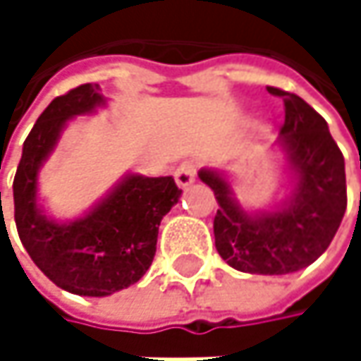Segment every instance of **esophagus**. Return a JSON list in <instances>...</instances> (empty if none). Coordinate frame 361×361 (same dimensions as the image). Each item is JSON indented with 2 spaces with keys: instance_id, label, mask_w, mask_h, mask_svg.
Segmentation results:
<instances>
[{
  "instance_id": "obj_1",
  "label": "esophagus",
  "mask_w": 361,
  "mask_h": 361,
  "mask_svg": "<svg viewBox=\"0 0 361 361\" xmlns=\"http://www.w3.org/2000/svg\"><path fill=\"white\" fill-rule=\"evenodd\" d=\"M196 171H198V165L194 161H183L180 167L176 169L173 178H176L180 188H188L190 183H194V180H196Z\"/></svg>"
}]
</instances>
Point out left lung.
<instances>
[{
    "mask_svg": "<svg viewBox=\"0 0 361 361\" xmlns=\"http://www.w3.org/2000/svg\"><path fill=\"white\" fill-rule=\"evenodd\" d=\"M284 100V123L278 144L293 171L290 196L276 211L247 213L224 173L202 169L219 204L213 219L215 247L221 259L247 274H293L312 265L332 243L345 209V159L328 125L303 98L267 87Z\"/></svg>",
    "mask_w": 361,
    "mask_h": 361,
    "instance_id": "8db88e82",
    "label": "left lung"
}]
</instances>
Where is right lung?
<instances>
[{"instance_id": "obj_1", "label": "right lung", "mask_w": 361, "mask_h": 361, "mask_svg": "<svg viewBox=\"0 0 361 361\" xmlns=\"http://www.w3.org/2000/svg\"><path fill=\"white\" fill-rule=\"evenodd\" d=\"M100 85H79L51 100L23 146L14 178V221L23 247L60 288L109 297L135 284L152 265L161 219L180 200L173 178L127 176L87 215L58 224L37 207V173L66 121L104 104ZM1 209V192H0Z\"/></svg>"}]
</instances>
